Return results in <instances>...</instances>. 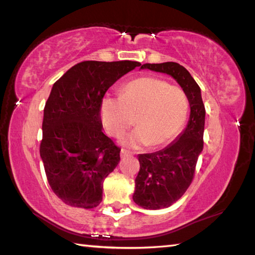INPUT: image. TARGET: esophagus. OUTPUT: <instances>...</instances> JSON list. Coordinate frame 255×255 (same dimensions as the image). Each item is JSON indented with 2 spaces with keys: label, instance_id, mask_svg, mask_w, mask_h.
Here are the masks:
<instances>
[{
  "label": "esophagus",
  "instance_id": "obj_1",
  "mask_svg": "<svg viewBox=\"0 0 255 255\" xmlns=\"http://www.w3.org/2000/svg\"><path fill=\"white\" fill-rule=\"evenodd\" d=\"M131 154H132L131 151L125 149V148H123L122 151H120V156H122V158H125V157H127V156H130Z\"/></svg>",
  "mask_w": 255,
  "mask_h": 255
}]
</instances>
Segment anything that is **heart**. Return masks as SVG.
Returning a JSON list of instances; mask_svg holds the SVG:
<instances>
[{"label":"heart","instance_id":"1","mask_svg":"<svg viewBox=\"0 0 255 255\" xmlns=\"http://www.w3.org/2000/svg\"><path fill=\"white\" fill-rule=\"evenodd\" d=\"M188 112L189 100L182 88L150 76L128 82L119 97L106 96L100 106L101 122L109 135L123 137L136 124L125 139L132 147L167 143L182 130Z\"/></svg>","mask_w":255,"mask_h":255}]
</instances>
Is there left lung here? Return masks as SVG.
Listing matches in <instances>:
<instances>
[{"label":"left lung","instance_id":"1","mask_svg":"<svg viewBox=\"0 0 255 255\" xmlns=\"http://www.w3.org/2000/svg\"><path fill=\"white\" fill-rule=\"evenodd\" d=\"M140 68L172 76L186 92L191 107L187 127L177 140L159 151L138 157L140 168L132 200L142 208L159 210L177 202L193 182L198 156L204 146L205 107L200 86L183 66L164 62L145 63Z\"/></svg>","mask_w":255,"mask_h":255}]
</instances>
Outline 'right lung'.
I'll use <instances>...</instances> for the list:
<instances>
[{
    "label": "right lung",
    "mask_w": 255,
    "mask_h": 255,
    "mask_svg": "<svg viewBox=\"0 0 255 255\" xmlns=\"http://www.w3.org/2000/svg\"><path fill=\"white\" fill-rule=\"evenodd\" d=\"M140 63L82 61L54 82L45 103L40 156L51 189L67 205L94 208L103 183L120 160V148L103 132L107 90Z\"/></svg>",
    "instance_id": "1"
}]
</instances>
